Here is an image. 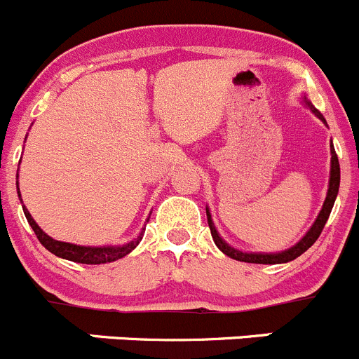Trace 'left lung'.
<instances>
[{"instance_id":"8db88e82","label":"left lung","mask_w":359,"mask_h":359,"mask_svg":"<svg viewBox=\"0 0 359 359\" xmlns=\"http://www.w3.org/2000/svg\"><path fill=\"white\" fill-rule=\"evenodd\" d=\"M304 102H305V106H307V108L311 109V111L314 113V115L318 116L323 123H326L325 116H323L321 113L314 108V104H312V102L309 101L305 95H304ZM330 151H332V165H330V183H328V191H326V198H325V202H323V208H321V211H319L316 222L312 223V226L309 229V232L302 237L295 246L290 248V250H286V251H281V253H244V251L236 250V248L229 246V244H226L225 241L219 237L218 230H216L215 223H212V219H211V212H209V209L205 208V215H208V223H209V229H211L212 241H215V244L218 246V250L222 251V253H225L226 257L233 258V260L246 262V264H265V265L286 264V262L295 260V258H299L302 253H305V251H307L309 248H311L312 244L318 241L319 233H321L323 229H325V223L328 222V216H330V212H332L333 204H335L337 194H339L340 165H339V157H337L333 144L330 147Z\"/></svg>"}]
</instances>
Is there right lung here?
<instances>
[{"label":"right lung","mask_w":359,"mask_h":359,"mask_svg":"<svg viewBox=\"0 0 359 359\" xmlns=\"http://www.w3.org/2000/svg\"><path fill=\"white\" fill-rule=\"evenodd\" d=\"M19 178V175H17ZM17 194L20 195L19 191V181H17ZM22 201V198H20ZM24 215H26L27 223L31 225V229L34 230L36 233L38 241L47 248L50 253H54L55 257L64 258V260H71L76 262V264H87V265H99V264H109V262H115L118 258H123L126 255H129L134 248L140 244V241L143 239V230H141L140 236L136 237L130 243L123 244V246H78V244H71V243H62V241H55L52 239L50 236L43 232V230L38 226V223L34 222L33 216L29 215V211L24 205Z\"/></svg>","instance_id":"1"}]
</instances>
